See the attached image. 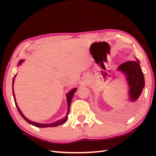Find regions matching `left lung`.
<instances>
[{
    "label": "left lung",
    "mask_w": 156,
    "mask_h": 156,
    "mask_svg": "<svg viewBox=\"0 0 156 156\" xmlns=\"http://www.w3.org/2000/svg\"><path fill=\"white\" fill-rule=\"evenodd\" d=\"M126 76L129 89V97L132 101L138 98L144 87V78L138 60H127L118 67Z\"/></svg>",
    "instance_id": "left-lung-1"
}]
</instances>
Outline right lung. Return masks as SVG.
I'll return each instance as SVG.
<instances>
[{
	"label": "right lung",
	"instance_id": "1",
	"mask_svg": "<svg viewBox=\"0 0 156 156\" xmlns=\"http://www.w3.org/2000/svg\"><path fill=\"white\" fill-rule=\"evenodd\" d=\"M23 61V60H21L19 62V63H18V64L20 65L21 63H22ZM15 76H16V75L14 76V78H15ZM14 79H13V82H12L13 84H14ZM76 89H77L76 88H74L73 89H72V90L69 92L68 94L67 95V105H68V110H67V115H66L65 117L64 118H63V119H61V120H58V121H57V122H54V123H51V124H41V123H36V122H32V121H30V120H28L27 118L25 117L24 115L23 114L22 112H21L20 110L19 109V108H18V107L17 106L16 102V99H15L14 94V101H15L16 106V107H17V109H18V112H19V113L21 115V116H22V117H23V118H24V119H25L26 121H27V122L28 123H30V124H31V125H32L35 126H37V127H55V126H59V125H62V124H64V123L66 122V121H67V118H68L67 115H68L69 112V109H70L71 102H72V98H73V95H74V93L76 92ZM13 92H14V91H13Z\"/></svg>",
	"mask_w": 156,
	"mask_h": 156
}]
</instances>
